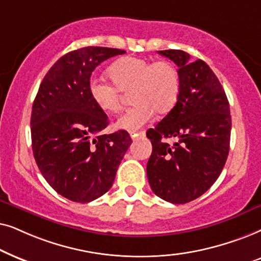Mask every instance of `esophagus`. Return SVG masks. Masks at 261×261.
<instances>
[{"label": "esophagus", "mask_w": 261, "mask_h": 261, "mask_svg": "<svg viewBox=\"0 0 261 261\" xmlns=\"http://www.w3.org/2000/svg\"><path fill=\"white\" fill-rule=\"evenodd\" d=\"M130 136L133 140H141V138H144L145 137V133L144 131H138V133H135V131H131L130 133Z\"/></svg>", "instance_id": "34e87169"}]
</instances>
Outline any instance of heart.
<instances>
[{"mask_svg": "<svg viewBox=\"0 0 261 261\" xmlns=\"http://www.w3.org/2000/svg\"><path fill=\"white\" fill-rule=\"evenodd\" d=\"M111 81L95 77L88 90L93 102L106 113L121 109V92L131 89L133 105L117 120V126L135 131L144 126L156 113H167L174 107L180 92V75L172 62L150 61L140 57H124L109 69Z\"/></svg>", "mask_w": 261, "mask_h": 261, "instance_id": "b5f03b06", "label": "heart"}]
</instances>
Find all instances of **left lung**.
<instances>
[{"instance_id":"1","label":"left lung","mask_w":261,"mask_h":261,"mask_svg":"<svg viewBox=\"0 0 261 261\" xmlns=\"http://www.w3.org/2000/svg\"><path fill=\"white\" fill-rule=\"evenodd\" d=\"M178 65L175 106L147 137L152 151L147 175L152 192L173 204L205 193L220 176L230 144L231 117L223 87L209 65L181 50L158 51ZM173 138L169 145L165 140Z\"/></svg>"}]
</instances>
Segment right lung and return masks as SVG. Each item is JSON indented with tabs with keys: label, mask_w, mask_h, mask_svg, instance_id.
I'll return each mask as SVG.
<instances>
[{
	"label": "right lung",
	"mask_w": 261,
	"mask_h": 261,
	"mask_svg": "<svg viewBox=\"0 0 261 261\" xmlns=\"http://www.w3.org/2000/svg\"><path fill=\"white\" fill-rule=\"evenodd\" d=\"M123 54L101 46L68 52L50 68L34 99V159L48 185L69 200L89 203L105 194L133 142L125 130L102 134L109 118L88 90L94 69Z\"/></svg>",
	"instance_id": "add662e5"
}]
</instances>
